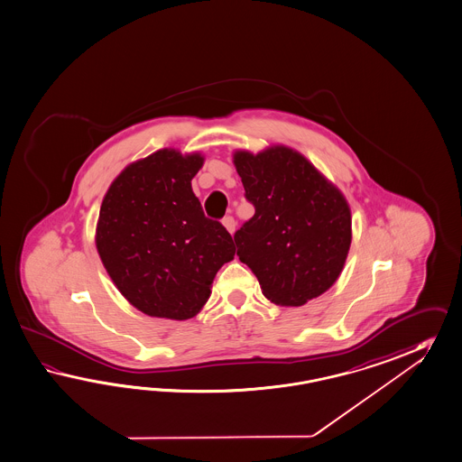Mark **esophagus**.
<instances>
[{
    "label": "esophagus",
    "instance_id": "1",
    "mask_svg": "<svg viewBox=\"0 0 462 462\" xmlns=\"http://www.w3.org/2000/svg\"><path fill=\"white\" fill-rule=\"evenodd\" d=\"M223 226L227 229L229 235H235V231H236V221H235L233 216H225V217H223Z\"/></svg>",
    "mask_w": 462,
    "mask_h": 462
}]
</instances>
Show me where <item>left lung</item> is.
Listing matches in <instances>:
<instances>
[{
    "label": "left lung",
    "instance_id": "1",
    "mask_svg": "<svg viewBox=\"0 0 462 462\" xmlns=\"http://www.w3.org/2000/svg\"><path fill=\"white\" fill-rule=\"evenodd\" d=\"M233 162L254 206L235 235L237 256L274 305L301 307L323 295L343 270L352 214L342 190L286 145L258 154L235 151Z\"/></svg>",
    "mask_w": 462,
    "mask_h": 462
}]
</instances>
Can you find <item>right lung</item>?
I'll return each mask as SVG.
<instances>
[{
    "instance_id": "1",
    "label": "right lung",
    "mask_w": 462,
    "mask_h": 462,
    "mask_svg": "<svg viewBox=\"0 0 462 462\" xmlns=\"http://www.w3.org/2000/svg\"><path fill=\"white\" fill-rule=\"evenodd\" d=\"M201 152L161 149L132 162L104 196L95 246L120 293L149 317L189 319L235 258L225 226L208 219L190 180Z\"/></svg>"
}]
</instances>
